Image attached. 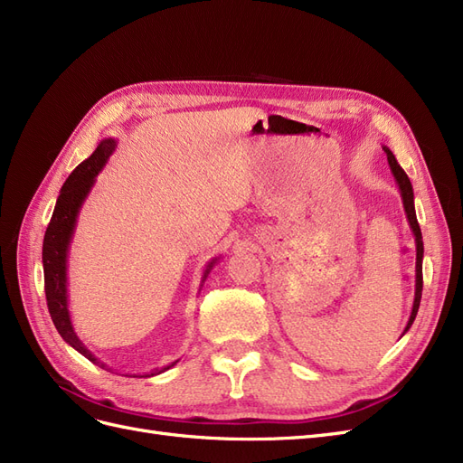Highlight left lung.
<instances>
[{"label":"left lung","mask_w":463,"mask_h":463,"mask_svg":"<svg viewBox=\"0 0 463 463\" xmlns=\"http://www.w3.org/2000/svg\"><path fill=\"white\" fill-rule=\"evenodd\" d=\"M386 156H388V164H390V170L394 174L396 184L400 187V194H402V203H403V210H405V216H408L410 222V228L413 232L415 237V250H417V259H415V298H413V307H411V315L408 325H405L403 334L408 332L413 325V320L417 317L419 311V303H421V291H423V235H421V228H419V222L415 216V204H413V187H411V181L402 170V165L398 164L396 156L392 154V150L388 146H383Z\"/></svg>","instance_id":"obj_1"}]
</instances>
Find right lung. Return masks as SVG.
<instances>
[{"label":"right lung","instance_id":"obj_1","mask_svg":"<svg viewBox=\"0 0 463 463\" xmlns=\"http://www.w3.org/2000/svg\"><path fill=\"white\" fill-rule=\"evenodd\" d=\"M116 150L114 138H104L100 145L90 156L80 162L73 174L67 177V181L61 187V193L55 203L52 220L48 223V230L44 235V245H42V266H44V289H46V301H48V311L52 315V320L55 328H58L61 338L71 345L80 355H85L89 361L100 365L106 369L102 361H98L96 355H92L90 349L79 340V335L73 328L71 315H69V298H67V259H69V245H71L73 233L77 228V218L82 208V203L87 201L90 189L96 184V175L104 170L108 164V158L111 152ZM220 260V257H214L206 264L201 286L204 284L206 276L213 270V266ZM177 361L170 363L162 369H154L150 373L143 374H133V376H154L160 374L167 369H172ZM129 376V374H125Z\"/></svg>","mask_w":463,"mask_h":463}]
</instances>
